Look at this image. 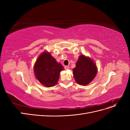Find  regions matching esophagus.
Returning a JSON list of instances; mask_svg holds the SVG:
<instances>
[{"label":"esophagus","instance_id":"obj_1","mask_svg":"<svg viewBox=\"0 0 130 130\" xmlns=\"http://www.w3.org/2000/svg\"><path fill=\"white\" fill-rule=\"evenodd\" d=\"M69 68V66H66L65 67H64V69H68Z\"/></svg>","mask_w":130,"mask_h":130}]
</instances>
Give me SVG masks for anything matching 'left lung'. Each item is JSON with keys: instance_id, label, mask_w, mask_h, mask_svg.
I'll return each mask as SVG.
<instances>
[{"instance_id": "left-lung-1", "label": "left lung", "mask_w": 130, "mask_h": 130, "mask_svg": "<svg viewBox=\"0 0 130 130\" xmlns=\"http://www.w3.org/2000/svg\"><path fill=\"white\" fill-rule=\"evenodd\" d=\"M75 80L80 85H87L95 77L97 73L95 64L89 57L80 56L76 67L73 69Z\"/></svg>"}]
</instances>
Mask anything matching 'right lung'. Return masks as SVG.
Instances as JSON below:
<instances>
[{
    "mask_svg": "<svg viewBox=\"0 0 130 130\" xmlns=\"http://www.w3.org/2000/svg\"><path fill=\"white\" fill-rule=\"evenodd\" d=\"M63 66L57 63L50 53L44 52L39 56L34 67L37 79L46 87H53L58 80Z\"/></svg>",
    "mask_w": 130,
    "mask_h": 130,
    "instance_id": "right-lung-1",
    "label": "right lung"
}]
</instances>
